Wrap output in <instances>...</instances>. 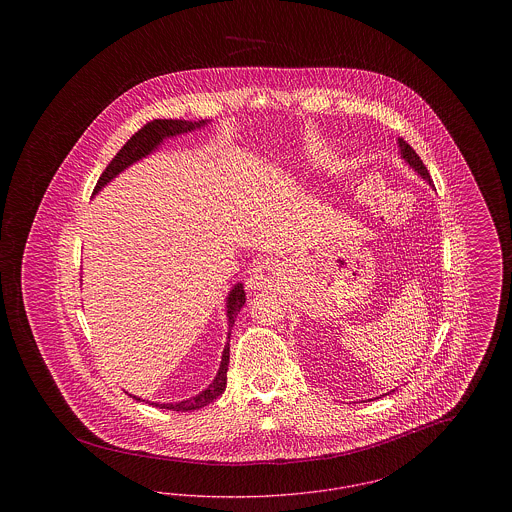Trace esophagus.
I'll return each instance as SVG.
<instances>
[{
  "mask_svg": "<svg viewBox=\"0 0 512 512\" xmlns=\"http://www.w3.org/2000/svg\"><path fill=\"white\" fill-rule=\"evenodd\" d=\"M282 276V268L274 261H263L257 267L253 268L249 276V288L265 290V288H274Z\"/></svg>",
  "mask_w": 512,
  "mask_h": 512,
  "instance_id": "obj_1",
  "label": "esophagus"
}]
</instances>
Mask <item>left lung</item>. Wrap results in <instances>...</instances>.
<instances>
[{"mask_svg":"<svg viewBox=\"0 0 512 512\" xmlns=\"http://www.w3.org/2000/svg\"><path fill=\"white\" fill-rule=\"evenodd\" d=\"M399 142V151H401V157L413 167L414 171L418 172L428 184H432V178H430V172L428 169L424 167V163H422V159L416 155V151H414L413 147L409 146L403 138H399L397 140Z\"/></svg>","mask_w":512,"mask_h":512,"instance_id":"obj_1","label":"left lung"}]
</instances>
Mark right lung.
I'll use <instances>...</instances> for the list:
<instances>
[{
  "instance_id": "obj_1",
  "label": "right lung",
  "mask_w": 512,
  "mask_h": 512,
  "mask_svg": "<svg viewBox=\"0 0 512 512\" xmlns=\"http://www.w3.org/2000/svg\"><path fill=\"white\" fill-rule=\"evenodd\" d=\"M205 124H207L205 121H172V119H155V121L147 122L121 147V151L113 157V161L107 165V169L101 172L98 184L94 188V195L98 194L99 190L107 182H111L119 172L124 171L126 167H130L132 163L144 159L151 151H155L157 147L161 146L163 140L172 138V136H178V134H184V132H192L195 128H201ZM244 303V284H236L228 293V297H226V317H228V328L230 330H232V326L236 322L238 313L242 311ZM230 330H228V341H230ZM228 363H230V343L224 345L219 372H217L215 380L205 390L197 393L192 399H186V401H180V403H151V405H155L159 409H167V411H182V413L203 409L205 405L213 403L217 397L222 395V391L226 390ZM130 397L140 401V397H136V395H130Z\"/></svg>"
}]
</instances>
